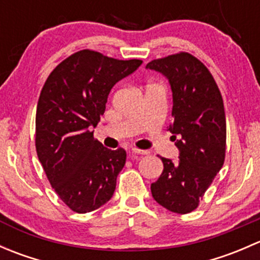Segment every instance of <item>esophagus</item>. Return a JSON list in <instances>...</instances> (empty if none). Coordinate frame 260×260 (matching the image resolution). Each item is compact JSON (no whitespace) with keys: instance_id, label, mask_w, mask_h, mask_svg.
Masks as SVG:
<instances>
[{"instance_id":"34e87169","label":"esophagus","mask_w":260,"mask_h":260,"mask_svg":"<svg viewBox=\"0 0 260 260\" xmlns=\"http://www.w3.org/2000/svg\"><path fill=\"white\" fill-rule=\"evenodd\" d=\"M132 153L147 154V153H148V151H145V149H140V148H132Z\"/></svg>"}]
</instances>
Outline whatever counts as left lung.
I'll list each match as a JSON object with an SVG mask.
<instances>
[{"label":"left lung","mask_w":260,"mask_h":260,"mask_svg":"<svg viewBox=\"0 0 260 260\" xmlns=\"http://www.w3.org/2000/svg\"><path fill=\"white\" fill-rule=\"evenodd\" d=\"M147 69L162 73L174 98L169 127L180 149L177 162L159 156L164 171L151 185L154 200L167 210H195L222 167L226 149V122L222 96L208 68L193 55L181 51L154 59Z\"/></svg>","instance_id":"1"}]
</instances>
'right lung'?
I'll use <instances>...</instances> for the list:
<instances>
[{
  "mask_svg": "<svg viewBox=\"0 0 260 260\" xmlns=\"http://www.w3.org/2000/svg\"><path fill=\"white\" fill-rule=\"evenodd\" d=\"M141 64L84 49L62 60L41 89L36 153L51 187L74 212L95 210L113 196L127 153L103 147L90 129L104 114L114 84Z\"/></svg>",
  "mask_w": 260,
  "mask_h": 260,
  "instance_id": "right-lung-1",
  "label": "right lung"
}]
</instances>
